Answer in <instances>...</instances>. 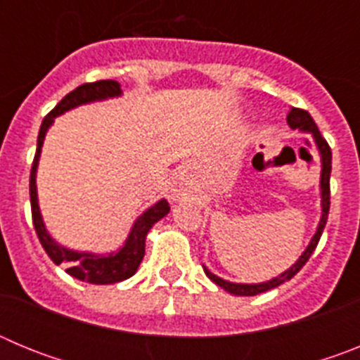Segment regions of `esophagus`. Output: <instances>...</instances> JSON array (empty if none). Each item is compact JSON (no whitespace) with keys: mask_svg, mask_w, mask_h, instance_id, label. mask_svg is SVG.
Segmentation results:
<instances>
[{"mask_svg":"<svg viewBox=\"0 0 360 360\" xmlns=\"http://www.w3.org/2000/svg\"><path fill=\"white\" fill-rule=\"evenodd\" d=\"M180 193H182V186H180V182H174L173 187H171V195L178 196Z\"/></svg>","mask_w":360,"mask_h":360,"instance_id":"1","label":"esophagus"}]
</instances>
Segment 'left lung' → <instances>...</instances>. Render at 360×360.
Returning a JSON list of instances; mask_svg holds the SVG:
<instances>
[{"mask_svg": "<svg viewBox=\"0 0 360 360\" xmlns=\"http://www.w3.org/2000/svg\"><path fill=\"white\" fill-rule=\"evenodd\" d=\"M287 122L292 129H299V131H304V133H310L314 136V142H316L317 149H319V155H321V207H323V212H321V219H319V225H317V231L314 234V238L310 240L308 247L304 249V252L299 256L297 262L287 269L285 272H281L279 276L272 278L270 281L265 283H254V285H247V283H231V281H225V279L218 278L216 274H212L211 270L207 266L203 265V272L211 279L212 283H216L218 287H221L224 290H227L229 294H234V295H256V294H262V292L266 290H272V288L279 287L283 285L285 281L294 278L297 274L299 270L303 269L304 263L310 259V256L314 254L316 250L317 243H319V238L323 234V229L326 225V219H328V211H330V173H332V149H330L328 142L324 141L321 131L317 129L316 122L314 119L310 117V113L304 110H299V108H292L290 113L287 117Z\"/></svg>", "mask_w": 360, "mask_h": 360, "instance_id": "1", "label": "left lung"}]
</instances>
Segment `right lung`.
<instances>
[{"label":"right lung","instance_id":"add662e5","mask_svg":"<svg viewBox=\"0 0 360 360\" xmlns=\"http://www.w3.org/2000/svg\"><path fill=\"white\" fill-rule=\"evenodd\" d=\"M122 94L120 84L117 81H97V82H86L70 91L63 101L50 111L49 115L43 119L41 124L39 136H37V149L34 164L30 171V205H32V219H34V229L37 232L43 249L50 256L56 265L65 266L66 272L73 278L81 279V281L91 283V285H111V283H119L124 279L131 278L136 272L141 262L144 259L146 252V236L151 231V227L157 224L158 219L164 218L169 212V203L165 200H158L155 205L148 209L142 216L136 218L129 231L128 240L119 250L110 254H91V252H79V250L66 249L63 245L57 243L49 234L46 227L43 224V216L39 211V203H37V187H36V173L37 164H39L41 148H43L44 135L49 128L53 124V119L73 108L82 106V104H90L95 101H106L111 97H119Z\"/></svg>","mask_w":360,"mask_h":360}]
</instances>
